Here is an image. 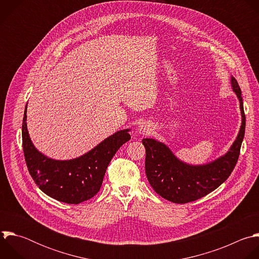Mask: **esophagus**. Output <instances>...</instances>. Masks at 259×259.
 <instances>
[{
  "instance_id": "obj_1",
  "label": "esophagus",
  "mask_w": 259,
  "mask_h": 259,
  "mask_svg": "<svg viewBox=\"0 0 259 259\" xmlns=\"http://www.w3.org/2000/svg\"><path fill=\"white\" fill-rule=\"evenodd\" d=\"M153 130V125L148 122V121H143L141 122L138 127H137V133L139 135H142V136H145V135H149Z\"/></svg>"
}]
</instances>
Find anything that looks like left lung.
I'll return each instance as SVG.
<instances>
[{
    "mask_svg": "<svg viewBox=\"0 0 259 259\" xmlns=\"http://www.w3.org/2000/svg\"><path fill=\"white\" fill-rule=\"evenodd\" d=\"M231 85L240 103L242 121L236 140L219 158L203 164H190L178 158L166 144L152 138L142 140L146 149L147 179L162 198L180 204L195 201L214 191L232 174L239 158L246 120L241 89L233 76Z\"/></svg>",
    "mask_w": 259,
    "mask_h": 259,
    "instance_id": "left-lung-1",
    "label": "left lung"
}]
</instances>
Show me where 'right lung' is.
<instances>
[{
	"mask_svg": "<svg viewBox=\"0 0 259 259\" xmlns=\"http://www.w3.org/2000/svg\"><path fill=\"white\" fill-rule=\"evenodd\" d=\"M26 110L27 104L22 122L23 152L37 187L51 198L67 204H78L94 197L116 151L130 141L131 128L114 133L76 158L58 160L50 158L33 145L27 130Z\"/></svg>",
	"mask_w": 259,
	"mask_h": 259,
	"instance_id": "obj_1",
	"label": "right lung"
}]
</instances>
